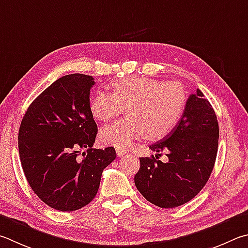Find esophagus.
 I'll list each match as a JSON object with an SVG mask.
<instances>
[{
  "mask_svg": "<svg viewBox=\"0 0 248 248\" xmlns=\"http://www.w3.org/2000/svg\"><path fill=\"white\" fill-rule=\"evenodd\" d=\"M116 153H117V156H118V157H123V156H124V155H127V154H128V152H127V151H124V150H123V148H117V150H116Z\"/></svg>",
  "mask_w": 248,
  "mask_h": 248,
  "instance_id": "esophagus-1",
  "label": "esophagus"
}]
</instances>
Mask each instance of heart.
<instances>
[{
    "mask_svg": "<svg viewBox=\"0 0 248 248\" xmlns=\"http://www.w3.org/2000/svg\"><path fill=\"white\" fill-rule=\"evenodd\" d=\"M112 93L100 91L90 102V111L100 121L114 119L127 107V118L101 129L100 140L106 145L129 148L146 136L158 140L173 129L182 115L186 96L175 81L161 82L148 77L116 80Z\"/></svg>",
    "mask_w": 248,
    "mask_h": 248,
    "instance_id": "heart-1",
    "label": "heart"
}]
</instances>
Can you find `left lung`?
<instances>
[{
    "instance_id": "8db88e82",
    "label": "left lung",
    "mask_w": 248,
    "mask_h": 248,
    "mask_svg": "<svg viewBox=\"0 0 248 248\" xmlns=\"http://www.w3.org/2000/svg\"><path fill=\"white\" fill-rule=\"evenodd\" d=\"M219 125L216 112L200 89L186 101L181 119L152 151H168V163L156 155L140 158L134 177L139 192L161 208H174L199 194L208 181L218 151Z\"/></svg>"
}]
</instances>
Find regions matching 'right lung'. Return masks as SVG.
Returning <instances> with one entry per match:
<instances>
[{"label":"right lung","mask_w":248,"mask_h":248,"mask_svg":"<svg viewBox=\"0 0 248 248\" xmlns=\"http://www.w3.org/2000/svg\"><path fill=\"white\" fill-rule=\"evenodd\" d=\"M92 76L67 75L31 103L18 133L20 163L42 202L74 211L95 197L102 172L116 158L114 147L93 148L97 125L90 111ZM87 149L83 156L80 151Z\"/></svg>","instance_id":"right-lung-1"}]
</instances>
